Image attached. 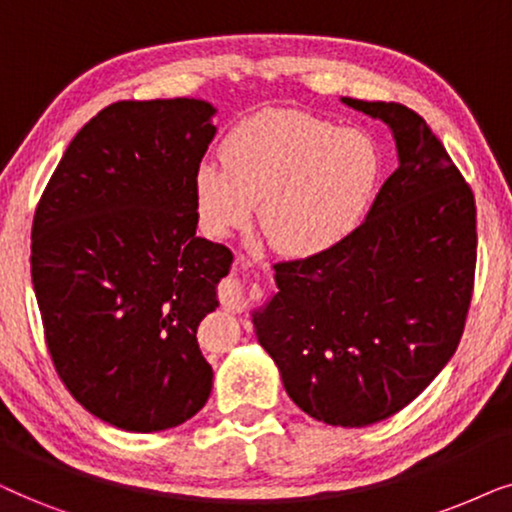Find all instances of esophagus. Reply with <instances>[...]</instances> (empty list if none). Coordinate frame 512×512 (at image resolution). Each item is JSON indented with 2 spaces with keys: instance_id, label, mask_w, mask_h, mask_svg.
<instances>
[{
  "instance_id": "34e87169",
  "label": "esophagus",
  "mask_w": 512,
  "mask_h": 512,
  "mask_svg": "<svg viewBox=\"0 0 512 512\" xmlns=\"http://www.w3.org/2000/svg\"><path fill=\"white\" fill-rule=\"evenodd\" d=\"M236 264L241 269H248L250 267V260H248V257L238 255L236 257ZM245 299H248V292H245V285L243 283H238V281L224 283L222 288H220V302H222V306H227V309H231V311H241L243 304H245Z\"/></svg>"
}]
</instances>
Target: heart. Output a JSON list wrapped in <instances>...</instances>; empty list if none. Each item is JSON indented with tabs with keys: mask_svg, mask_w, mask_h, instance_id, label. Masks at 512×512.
Instances as JSON below:
<instances>
[{
	"mask_svg": "<svg viewBox=\"0 0 512 512\" xmlns=\"http://www.w3.org/2000/svg\"><path fill=\"white\" fill-rule=\"evenodd\" d=\"M222 163H201L196 213L206 234L241 229L260 201V227L278 252L309 257L360 222L379 182L381 156L360 128H337L304 112L276 109L238 124Z\"/></svg>",
	"mask_w": 512,
	"mask_h": 512,
	"instance_id": "1",
	"label": "heart"
}]
</instances>
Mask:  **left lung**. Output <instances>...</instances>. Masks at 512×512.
Segmentation results:
<instances>
[{
  "label": "left lung",
  "mask_w": 512,
  "mask_h": 512,
  "mask_svg": "<svg viewBox=\"0 0 512 512\" xmlns=\"http://www.w3.org/2000/svg\"><path fill=\"white\" fill-rule=\"evenodd\" d=\"M342 102L391 128L398 168L349 236L274 264L278 292L252 325L299 410L363 428L410 405L454 356L478 231L473 192L417 112Z\"/></svg>",
  "instance_id": "8db88e82"
}]
</instances>
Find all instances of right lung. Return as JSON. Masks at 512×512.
I'll use <instances>...</instances> for the list:
<instances>
[{
	"label": "right lung",
	"mask_w": 512,
	"mask_h": 512,
	"mask_svg": "<svg viewBox=\"0 0 512 512\" xmlns=\"http://www.w3.org/2000/svg\"><path fill=\"white\" fill-rule=\"evenodd\" d=\"M206 100H121L65 149L32 222V285L58 377L131 433L185 424L213 367L196 327L234 255L196 236L194 177L215 138Z\"/></svg>",
	"instance_id": "1"
}]
</instances>
